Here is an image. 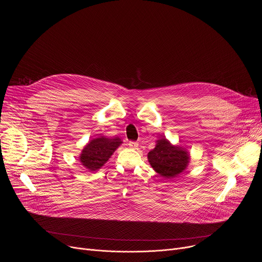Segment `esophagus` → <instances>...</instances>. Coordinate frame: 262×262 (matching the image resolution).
I'll use <instances>...</instances> for the list:
<instances>
[{
    "label": "esophagus",
    "mask_w": 262,
    "mask_h": 262,
    "mask_svg": "<svg viewBox=\"0 0 262 262\" xmlns=\"http://www.w3.org/2000/svg\"><path fill=\"white\" fill-rule=\"evenodd\" d=\"M127 146H128L129 148H132V149H136V148H138L139 144H138L137 142H128Z\"/></svg>",
    "instance_id": "34e87169"
}]
</instances>
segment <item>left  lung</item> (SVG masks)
Segmentation results:
<instances>
[{"label":"left lung","instance_id":"left-lung-1","mask_svg":"<svg viewBox=\"0 0 262 262\" xmlns=\"http://www.w3.org/2000/svg\"><path fill=\"white\" fill-rule=\"evenodd\" d=\"M189 159V153L184 148L173 146L165 137L158 140L156 147L148 154L152 168L165 178H173L182 173Z\"/></svg>","mask_w":262,"mask_h":262}]
</instances>
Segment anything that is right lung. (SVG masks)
Listing matches in <instances>:
<instances>
[{
  "mask_svg": "<svg viewBox=\"0 0 262 262\" xmlns=\"http://www.w3.org/2000/svg\"><path fill=\"white\" fill-rule=\"evenodd\" d=\"M121 144L122 142L119 138L100 137L93 139L84 147L80 162L89 171H96L104 165Z\"/></svg>",
  "mask_w": 262,
  "mask_h": 262,
  "instance_id": "right-lung-1",
  "label": "right lung"
}]
</instances>
